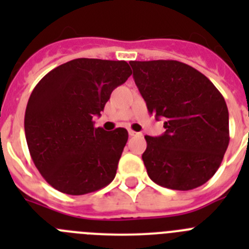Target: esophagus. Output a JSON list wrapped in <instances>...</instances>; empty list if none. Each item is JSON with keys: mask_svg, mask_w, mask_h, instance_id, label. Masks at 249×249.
<instances>
[{"mask_svg": "<svg viewBox=\"0 0 249 249\" xmlns=\"http://www.w3.org/2000/svg\"><path fill=\"white\" fill-rule=\"evenodd\" d=\"M128 135L131 136V137H133V136H141V133H138V132H135V131H132V129H129Z\"/></svg>", "mask_w": 249, "mask_h": 249, "instance_id": "esophagus-1", "label": "esophagus"}]
</instances>
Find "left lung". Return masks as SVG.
<instances>
[{
    "label": "left lung",
    "mask_w": 249,
    "mask_h": 249,
    "mask_svg": "<svg viewBox=\"0 0 249 249\" xmlns=\"http://www.w3.org/2000/svg\"><path fill=\"white\" fill-rule=\"evenodd\" d=\"M147 109L164 120L160 137L144 136L149 178L177 191L202 186L219 168L230 143L228 108L203 73L173 59L131 61Z\"/></svg>",
    "instance_id": "left-lung-1"
}]
</instances>
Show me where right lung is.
<instances>
[{
  "mask_svg": "<svg viewBox=\"0 0 249 249\" xmlns=\"http://www.w3.org/2000/svg\"><path fill=\"white\" fill-rule=\"evenodd\" d=\"M131 74L126 61L77 58L48 72L34 89L26 141L35 166L57 191L81 196L113 181L128 132L96 128L93 117Z\"/></svg>",
  "mask_w": 249,
  "mask_h": 249,
  "instance_id": "add662e5",
  "label": "right lung"
}]
</instances>
